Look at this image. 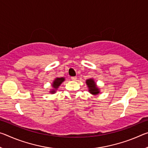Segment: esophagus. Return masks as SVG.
Returning a JSON list of instances; mask_svg holds the SVG:
<instances>
[{"instance_id": "34e87169", "label": "esophagus", "mask_w": 148, "mask_h": 148, "mask_svg": "<svg viewBox=\"0 0 148 148\" xmlns=\"http://www.w3.org/2000/svg\"><path fill=\"white\" fill-rule=\"evenodd\" d=\"M76 79H77V77H76V76L71 77V79L72 80V81H76Z\"/></svg>"}]
</instances>
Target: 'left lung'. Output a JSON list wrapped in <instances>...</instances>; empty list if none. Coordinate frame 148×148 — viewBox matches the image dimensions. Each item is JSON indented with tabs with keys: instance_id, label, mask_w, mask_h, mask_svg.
Wrapping results in <instances>:
<instances>
[{
	"instance_id": "obj_1",
	"label": "left lung",
	"mask_w": 148,
	"mask_h": 148,
	"mask_svg": "<svg viewBox=\"0 0 148 148\" xmlns=\"http://www.w3.org/2000/svg\"><path fill=\"white\" fill-rule=\"evenodd\" d=\"M86 83L87 87H88L89 92H90L91 95L95 96V95H99L101 92L99 87L97 86L93 78L87 79L86 81Z\"/></svg>"
}]
</instances>
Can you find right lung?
<instances>
[{"label":"right lung","instance_id":"right-lung-1","mask_svg":"<svg viewBox=\"0 0 148 148\" xmlns=\"http://www.w3.org/2000/svg\"><path fill=\"white\" fill-rule=\"evenodd\" d=\"M64 80H65V78L63 77H56V78H55L53 81V82H52V84H51L52 88L49 91V92H51V94L56 93L57 90L58 89L59 86H61V84L64 81Z\"/></svg>","mask_w":148,"mask_h":148}]
</instances>
